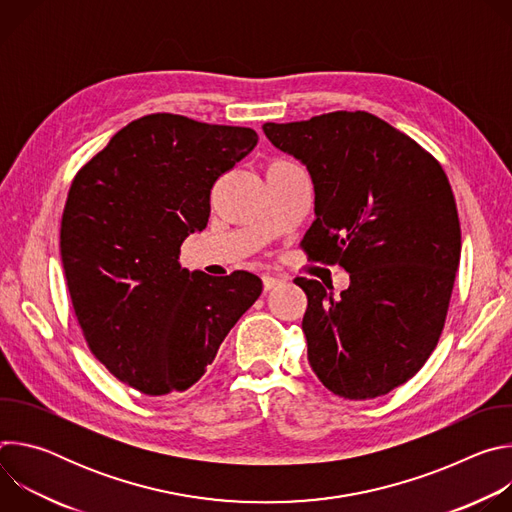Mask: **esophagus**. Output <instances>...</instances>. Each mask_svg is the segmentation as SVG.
I'll return each instance as SVG.
<instances>
[{
	"mask_svg": "<svg viewBox=\"0 0 512 512\" xmlns=\"http://www.w3.org/2000/svg\"><path fill=\"white\" fill-rule=\"evenodd\" d=\"M287 281V277L285 275H263V287L265 289H275V287H279V285H283Z\"/></svg>",
	"mask_w": 512,
	"mask_h": 512,
	"instance_id": "esophagus-1",
	"label": "esophagus"
}]
</instances>
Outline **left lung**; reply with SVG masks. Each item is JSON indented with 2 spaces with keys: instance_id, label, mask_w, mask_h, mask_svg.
Instances as JSON below:
<instances>
[{
  "instance_id": "obj_1",
  "label": "left lung",
  "mask_w": 512,
  "mask_h": 512,
  "mask_svg": "<svg viewBox=\"0 0 512 512\" xmlns=\"http://www.w3.org/2000/svg\"><path fill=\"white\" fill-rule=\"evenodd\" d=\"M263 131L312 176L308 259L350 273L340 298L316 279H296L308 296L310 367L338 397L387 395L423 367L446 324L462 247L450 180L417 141L367 111Z\"/></svg>"
}]
</instances>
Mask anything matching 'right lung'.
Segmentation results:
<instances>
[{"label": "right lung", "mask_w": 512, "mask_h": 512, "mask_svg": "<svg viewBox=\"0 0 512 512\" xmlns=\"http://www.w3.org/2000/svg\"><path fill=\"white\" fill-rule=\"evenodd\" d=\"M249 127L154 113L117 131L72 178L60 225L68 294L99 362L143 395L190 389L261 296L249 271L182 269L216 180L253 152Z\"/></svg>", "instance_id": "right-lung-1"}]
</instances>
